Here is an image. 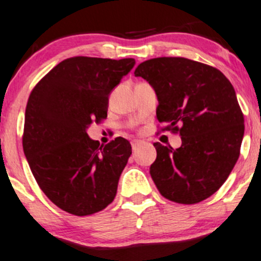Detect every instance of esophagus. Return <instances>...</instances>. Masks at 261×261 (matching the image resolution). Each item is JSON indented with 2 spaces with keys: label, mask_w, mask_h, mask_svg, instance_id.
<instances>
[{
  "label": "esophagus",
  "mask_w": 261,
  "mask_h": 261,
  "mask_svg": "<svg viewBox=\"0 0 261 261\" xmlns=\"http://www.w3.org/2000/svg\"><path fill=\"white\" fill-rule=\"evenodd\" d=\"M140 144H142V142H140V140H133V142H132V148H133V150L136 151L137 149L139 148Z\"/></svg>",
  "instance_id": "obj_1"
}]
</instances>
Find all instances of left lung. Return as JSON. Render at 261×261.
Segmentation results:
<instances>
[{
    "label": "left lung",
    "mask_w": 261,
    "mask_h": 261,
    "mask_svg": "<svg viewBox=\"0 0 261 261\" xmlns=\"http://www.w3.org/2000/svg\"><path fill=\"white\" fill-rule=\"evenodd\" d=\"M134 75L156 92L162 130L182 140L177 149L154 143V184L176 203L206 200L223 185L241 154L244 116L232 84L216 67L180 57L143 61Z\"/></svg>",
    "instance_id": "obj_1"
}]
</instances>
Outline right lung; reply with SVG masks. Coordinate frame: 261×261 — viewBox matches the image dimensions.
<instances>
[{"label": "right lung", "instance_id": "add662e5", "mask_svg": "<svg viewBox=\"0 0 261 261\" xmlns=\"http://www.w3.org/2000/svg\"><path fill=\"white\" fill-rule=\"evenodd\" d=\"M134 64L132 58H69L29 95L23 150L42 191L70 215H93L115 200L130 143L117 137L99 145L86 128L107 118L108 96Z\"/></svg>", "mask_w": 261, "mask_h": 261}]
</instances>
